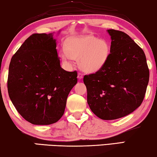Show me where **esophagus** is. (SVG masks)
<instances>
[{"instance_id":"34e87169","label":"esophagus","mask_w":157,"mask_h":157,"mask_svg":"<svg viewBox=\"0 0 157 157\" xmlns=\"http://www.w3.org/2000/svg\"><path fill=\"white\" fill-rule=\"evenodd\" d=\"M83 74L81 73V72H78V78L79 79H81V78H83Z\"/></svg>"}]
</instances>
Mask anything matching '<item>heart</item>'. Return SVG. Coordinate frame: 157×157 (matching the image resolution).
I'll use <instances>...</instances> for the list:
<instances>
[{
    "label": "heart",
    "instance_id": "heart-1",
    "mask_svg": "<svg viewBox=\"0 0 157 157\" xmlns=\"http://www.w3.org/2000/svg\"><path fill=\"white\" fill-rule=\"evenodd\" d=\"M110 51L106 41L94 35L80 36L66 42L65 49L61 52V57L68 63L74 59H78L81 70L86 73H95L105 64Z\"/></svg>",
    "mask_w": 157,
    "mask_h": 157
}]
</instances>
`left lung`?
<instances>
[{
  "mask_svg": "<svg viewBox=\"0 0 157 157\" xmlns=\"http://www.w3.org/2000/svg\"><path fill=\"white\" fill-rule=\"evenodd\" d=\"M111 37L110 55L105 64L94 74L85 75L87 102L102 120L126 116L144 100L149 71L144 51L126 33L108 29Z\"/></svg>",
  "mask_w": 157,
  "mask_h": 157,
  "instance_id": "left-lung-1",
  "label": "left lung"
}]
</instances>
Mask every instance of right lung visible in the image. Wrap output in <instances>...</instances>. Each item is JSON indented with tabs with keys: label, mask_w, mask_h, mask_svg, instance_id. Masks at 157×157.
Here are the masks:
<instances>
[{
	"label": "right lung",
	"mask_w": 157,
	"mask_h": 157,
	"mask_svg": "<svg viewBox=\"0 0 157 157\" xmlns=\"http://www.w3.org/2000/svg\"><path fill=\"white\" fill-rule=\"evenodd\" d=\"M53 34H33L25 41L9 66V97L20 115L33 124H51L64 113L77 72L60 66Z\"/></svg>",
	"instance_id": "right-lung-1"
}]
</instances>
